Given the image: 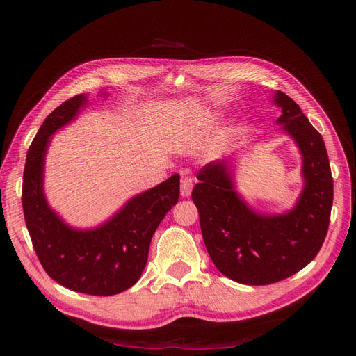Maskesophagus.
I'll use <instances>...</instances> for the list:
<instances>
[{"label": "esophagus", "mask_w": 356, "mask_h": 356, "mask_svg": "<svg viewBox=\"0 0 356 356\" xmlns=\"http://www.w3.org/2000/svg\"><path fill=\"white\" fill-rule=\"evenodd\" d=\"M191 190H193V178L182 177V179H181V196L188 197L191 195Z\"/></svg>", "instance_id": "obj_1"}]
</instances>
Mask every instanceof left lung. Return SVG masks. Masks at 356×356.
Listing matches in <instances>:
<instances>
[{
	"instance_id": "8db88e82",
	"label": "left lung",
	"mask_w": 356,
	"mask_h": 356,
	"mask_svg": "<svg viewBox=\"0 0 356 356\" xmlns=\"http://www.w3.org/2000/svg\"><path fill=\"white\" fill-rule=\"evenodd\" d=\"M277 123L294 138L303 156L305 188L293 211L255 213L236 195L225 161H211L197 174L191 199L209 257L218 270L245 285H268L293 276L318 255L330 225L332 177L321 134L300 106L277 90Z\"/></svg>"
}]
</instances>
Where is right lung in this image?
Returning a JSON list of instances; mask_svg holds the SVG:
<instances>
[{"label": "right lung", "mask_w": 356, "mask_h": 356, "mask_svg": "<svg viewBox=\"0 0 356 356\" xmlns=\"http://www.w3.org/2000/svg\"><path fill=\"white\" fill-rule=\"evenodd\" d=\"M84 104V95L72 96L41 124L26 154L22 207L32 246L53 281L83 294L114 296L141 277L153 234L178 202L179 175L135 196L98 229L68 227L44 199L42 169L50 135L71 122Z\"/></svg>", "instance_id": "1"}]
</instances>
